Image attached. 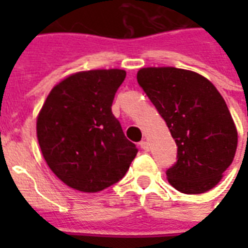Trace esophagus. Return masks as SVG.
I'll list each match as a JSON object with an SVG mask.
<instances>
[{"label": "esophagus", "instance_id": "esophagus-1", "mask_svg": "<svg viewBox=\"0 0 248 248\" xmlns=\"http://www.w3.org/2000/svg\"><path fill=\"white\" fill-rule=\"evenodd\" d=\"M139 145H140V148H141V149H143L144 152L149 151V145H148V143H147V141H145V140H141V141H140V143H139Z\"/></svg>", "mask_w": 248, "mask_h": 248}]
</instances>
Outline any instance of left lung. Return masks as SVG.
Instances as JSON below:
<instances>
[{"label":"left lung","mask_w":248,"mask_h":248,"mask_svg":"<svg viewBox=\"0 0 248 248\" xmlns=\"http://www.w3.org/2000/svg\"><path fill=\"white\" fill-rule=\"evenodd\" d=\"M138 83L158 110L177 147L169 183L185 194L214 188L237 151V128L223 96L207 78L179 68H143Z\"/></svg>","instance_id":"8db88e82"}]
</instances>
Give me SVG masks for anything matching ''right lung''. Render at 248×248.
I'll return each mask as SVG.
<instances>
[{
  "mask_svg": "<svg viewBox=\"0 0 248 248\" xmlns=\"http://www.w3.org/2000/svg\"><path fill=\"white\" fill-rule=\"evenodd\" d=\"M126 72H78L51 90L37 118L45 161L68 186L95 193L127 172L138 149L112 113Z\"/></svg>",
  "mask_w": 248,
  "mask_h": 248,
  "instance_id": "add662e5",
  "label": "right lung"
}]
</instances>
